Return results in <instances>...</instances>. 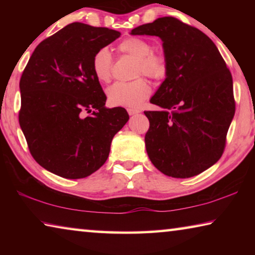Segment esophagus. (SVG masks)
<instances>
[{
  "instance_id": "esophagus-1",
  "label": "esophagus",
  "mask_w": 255,
  "mask_h": 255,
  "mask_svg": "<svg viewBox=\"0 0 255 255\" xmlns=\"http://www.w3.org/2000/svg\"><path fill=\"white\" fill-rule=\"evenodd\" d=\"M138 112L139 111H137V110H133V109H128V114H129V116H133V115H137Z\"/></svg>"
}]
</instances>
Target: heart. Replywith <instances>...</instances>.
<instances>
[{"instance_id": "obj_1", "label": "heart", "mask_w": 255, "mask_h": 255, "mask_svg": "<svg viewBox=\"0 0 255 255\" xmlns=\"http://www.w3.org/2000/svg\"><path fill=\"white\" fill-rule=\"evenodd\" d=\"M122 53L137 59L136 75L145 74L152 79H161L166 74L167 60L165 55L153 51L148 40L140 37H129L118 46ZM92 71L100 82H109L112 75V56L109 49H98L92 57ZM152 93L148 81L139 77L131 82H116L107 90L108 100L111 105L135 109Z\"/></svg>"}]
</instances>
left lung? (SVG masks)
Listing matches in <instances>:
<instances>
[{"mask_svg": "<svg viewBox=\"0 0 255 255\" xmlns=\"http://www.w3.org/2000/svg\"><path fill=\"white\" fill-rule=\"evenodd\" d=\"M131 34L156 36L167 60L165 80L150 98L161 110L149 120L146 152L172 178H191L223 155L235 114L233 79L217 47L199 29L173 16L139 25Z\"/></svg>", "mask_w": 255, "mask_h": 255, "instance_id": "8db88e82", "label": "left lung"}]
</instances>
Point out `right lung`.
<instances>
[{
	"label": "right lung",
	"mask_w": 255,
	"mask_h": 255,
	"mask_svg": "<svg viewBox=\"0 0 255 255\" xmlns=\"http://www.w3.org/2000/svg\"><path fill=\"white\" fill-rule=\"evenodd\" d=\"M120 34L71 23L41 41L24 68L20 127L32 157L51 173L65 179L91 175L106 163L112 138L128 122L125 108H106L92 71L94 53Z\"/></svg>",
	"instance_id": "add662e5"
}]
</instances>
